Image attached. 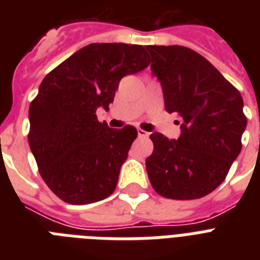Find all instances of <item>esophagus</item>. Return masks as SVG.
Returning a JSON list of instances; mask_svg holds the SVG:
<instances>
[{
  "mask_svg": "<svg viewBox=\"0 0 260 260\" xmlns=\"http://www.w3.org/2000/svg\"><path fill=\"white\" fill-rule=\"evenodd\" d=\"M138 135H139V138H147V136H148V132L143 131L142 128H138Z\"/></svg>",
  "mask_w": 260,
  "mask_h": 260,
  "instance_id": "obj_1",
  "label": "esophagus"
}]
</instances>
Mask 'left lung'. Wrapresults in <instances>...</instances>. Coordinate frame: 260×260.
Returning <instances> with one entry per match:
<instances>
[{"mask_svg":"<svg viewBox=\"0 0 260 260\" xmlns=\"http://www.w3.org/2000/svg\"><path fill=\"white\" fill-rule=\"evenodd\" d=\"M151 71L162 86L165 108L175 113L181 136L150 138L146 159L155 191L173 200H196L221 185L242 151L247 126L243 98L210 62L182 46H147Z\"/></svg>","mask_w":260,"mask_h":260,"instance_id":"left-lung-1","label":"left lung"}]
</instances>
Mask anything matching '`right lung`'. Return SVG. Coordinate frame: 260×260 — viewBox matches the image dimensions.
<instances>
[{"mask_svg":"<svg viewBox=\"0 0 260 260\" xmlns=\"http://www.w3.org/2000/svg\"><path fill=\"white\" fill-rule=\"evenodd\" d=\"M148 66L143 46L93 43L46 75L29 106L28 142L47 186L67 204L109 197L138 131L112 129L97 118L109 109L122 77Z\"/></svg>","mask_w":260,"mask_h":260,"instance_id":"add662e5","label":"right lung"}]
</instances>
